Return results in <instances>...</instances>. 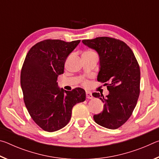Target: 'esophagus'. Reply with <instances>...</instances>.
<instances>
[{
  "instance_id": "34e87169",
  "label": "esophagus",
  "mask_w": 159,
  "mask_h": 159,
  "mask_svg": "<svg viewBox=\"0 0 159 159\" xmlns=\"http://www.w3.org/2000/svg\"><path fill=\"white\" fill-rule=\"evenodd\" d=\"M86 98L88 99H92L93 98V94L90 91H86Z\"/></svg>"
}]
</instances>
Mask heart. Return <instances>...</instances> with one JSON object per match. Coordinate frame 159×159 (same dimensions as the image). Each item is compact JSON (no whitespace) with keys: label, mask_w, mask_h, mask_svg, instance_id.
I'll use <instances>...</instances> for the list:
<instances>
[{"label":"heart","mask_w":159,"mask_h":159,"mask_svg":"<svg viewBox=\"0 0 159 159\" xmlns=\"http://www.w3.org/2000/svg\"><path fill=\"white\" fill-rule=\"evenodd\" d=\"M92 52V51H87V52ZM83 83L84 85H86V84H87V81H86L85 80H83Z\"/></svg>","instance_id":"obj_1"}]
</instances>
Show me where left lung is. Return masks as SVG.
Returning <instances> with one entry per match:
<instances>
[{
  "mask_svg": "<svg viewBox=\"0 0 159 159\" xmlns=\"http://www.w3.org/2000/svg\"><path fill=\"white\" fill-rule=\"evenodd\" d=\"M82 43L98 53V80L104 83L109 92L106 98L99 93H93L104 103L103 111L94 115V120L102 127L117 129L130 117L138 102L140 85L138 61L130 48L120 40L98 37Z\"/></svg>",
  "mask_w": 159,
  "mask_h": 159,
  "instance_id": "obj_1",
  "label": "left lung"
}]
</instances>
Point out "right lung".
<instances>
[{"label": "right lung", "instance_id": "obj_1", "mask_svg": "<svg viewBox=\"0 0 159 159\" xmlns=\"http://www.w3.org/2000/svg\"><path fill=\"white\" fill-rule=\"evenodd\" d=\"M80 41L45 40L31 48L24 61L20 83L25 106L34 122L45 131L64 128L71 119L73 107L85 100L82 88L66 91L57 82L66 58Z\"/></svg>", "mask_w": 159, "mask_h": 159}]
</instances>
